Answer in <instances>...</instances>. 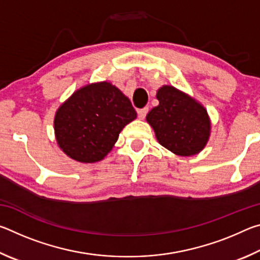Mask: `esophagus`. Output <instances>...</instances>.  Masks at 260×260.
Segmentation results:
<instances>
[{
  "mask_svg": "<svg viewBox=\"0 0 260 260\" xmlns=\"http://www.w3.org/2000/svg\"><path fill=\"white\" fill-rule=\"evenodd\" d=\"M148 111H149V109H148V108H143V109L139 110V111H138V114H139V118H140L141 120H143L144 118H146Z\"/></svg>",
  "mask_w": 260,
  "mask_h": 260,
  "instance_id": "1",
  "label": "esophagus"
}]
</instances>
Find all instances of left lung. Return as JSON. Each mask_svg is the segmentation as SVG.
Masks as SVG:
<instances>
[{
    "instance_id": "left-lung-1",
    "label": "left lung",
    "mask_w": 260,
    "mask_h": 260,
    "mask_svg": "<svg viewBox=\"0 0 260 260\" xmlns=\"http://www.w3.org/2000/svg\"><path fill=\"white\" fill-rule=\"evenodd\" d=\"M156 98L159 104L149 111L146 119L158 142L181 157L200 153L211 135V119L203 104L170 85L161 86Z\"/></svg>"
}]
</instances>
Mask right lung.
I'll list each match as a JSON object with an SVG mask.
<instances>
[{
	"label": "right lung",
	"mask_w": 260,
	"mask_h": 260,
	"mask_svg": "<svg viewBox=\"0 0 260 260\" xmlns=\"http://www.w3.org/2000/svg\"><path fill=\"white\" fill-rule=\"evenodd\" d=\"M136 118L129 99L109 81L79 88L57 109V144L71 159L91 164L112 150L122 128Z\"/></svg>",
	"instance_id": "obj_1"
}]
</instances>
